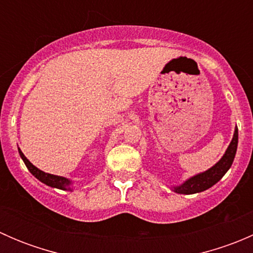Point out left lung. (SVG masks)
<instances>
[{
    "label": "left lung",
    "mask_w": 253,
    "mask_h": 253,
    "mask_svg": "<svg viewBox=\"0 0 253 253\" xmlns=\"http://www.w3.org/2000/svg\"><path fill=\"white\" fill-rule=\"evenodd\" d=\"M237 141H239V132H237V127H235L233 139H231L230 144L226 148L225 153L218 163H215L213 167L209 168L206 171L191 176L190 178L183 181L181 185L171 186V190L176 193H180V195H193V193L203 192V191L208 190L211 186L215 185L233 165L237 149Z\"/></svg>",
    "instance_id": "1"
}]
</instances>
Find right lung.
I'll list each match as a JSON object with an SVG mask.
<instances>
[{
    "instance_id": "obj_1",
    "label": "right lung",
    "mask_w": 253,
    "mask_h": 253,
    "mask_svg": "<svg viewBox=\"0 0 253 253\" xmlns=\"http://www.w3.org/2000/svg\"><path fill=\"white\" fill-rule=\"evenodd\" d=\"M18 152H19L20 158H22V160L24 162L25 167L28 168V170H29V171L32 172V175L35 176L38 180L42 181V183L50 186V187L58 188V190H63V191H72L73 190L72 180H70V178H67V177H63V176L48 174V172H45V171H42V170L38 169L37 167H34V165H33L32 163L27 159V157L23 154L22 150H20L19 148H18Z\"/></svg>"
}]
</instances>
